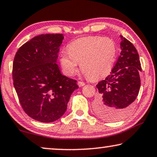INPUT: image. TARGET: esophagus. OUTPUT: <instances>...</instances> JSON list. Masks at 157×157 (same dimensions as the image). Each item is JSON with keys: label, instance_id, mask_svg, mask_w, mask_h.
<instances>
[{"label": "esophagus", "instance_id": "34e87169", "mask_svg": "<svg viewBox=\"0 0 157 157\" xmlns=\"http://www.w3.org/2000/svg\"><path fill=\"white\" fill-rule=\"evenodd\" d=\"M78 85L79 87H82V86L85 85V83L83 82H82V81H79L78 82Z\"/></svg>", "mask_w": 157, "mask_h": 157}]
</instances>
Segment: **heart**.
<instances>
[{"label": "heart", "instance_id": "obj_1", "mask_svg": "<svg viewBox=\"0 0 157 157\" xmlns=\"http://www.w3.org/2000/svg\"><path fill=\"white\" fill-rule=\"evenodd\" d=\"M67 50L68 52L63 50L59 56L64 72L73 75L80 63L82 72L90 79L107 75L117 56V46L113 40L101 36L80 37L72 41Z\"/></svg>", "mask_w": 157, "mask_h": 157}]
</instances>
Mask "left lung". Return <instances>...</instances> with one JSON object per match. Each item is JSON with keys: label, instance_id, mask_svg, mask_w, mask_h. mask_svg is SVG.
<instances>
[{"label": "left lung", "instance_id": "left-lung-1", "mask_svg": "<svg viewBox=\"0 0 157 157\" xmlns=\"http://www.w3.org/2000/svg\"><path fill=\"white\" fill-rule=\"evenodd\" d=\"M121 52L109 75L96 85L99 95L94 101L96 114L108 122L122 120L129 113L140 92L142 67L137 50L120 35Z\"/></svg>", "mask_w": 157, "mask_h": 157}]
</instances>
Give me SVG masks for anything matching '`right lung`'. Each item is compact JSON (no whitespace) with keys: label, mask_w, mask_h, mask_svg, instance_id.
<instances>
[{"label":"right lung","mask_w":157,"mask_h":157,"mask_svg":"<svg viewBox=\"0 0 157 157\" xmlns=\"http://www.w3.org/2000/svg\"><path fill=\"white\" fill-rule=\"evenodd\" d=\"M63 39V34L35 36L17 50L13 60V85L21 107L41 122L60 118L79 87L77 80L61 74L57 64Z\"/></svg>","instance_id":"obj_1"}]
</instances>
